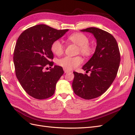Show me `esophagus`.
<instances>
[{"label":"esophagus","instance_id":"obj_1","mask_svg":"<svg viewBox=\"0 0 135 135\" xmlns=\"http://www.w3.org/2000/svg\"><path fill=\"white\" fill-rule=\"evenodd\" d=\"M64 70L65 73H69V72H70V70H68V69H65V68H64Z\"/></svg>","mask_w":135,"mask_h":135}]
</instances>
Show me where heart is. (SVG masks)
Returning <instances> with one entry per match:
<instances>
[{
	"label": "heart",
	"mask_w": 135,
	"mask_h": 135,
	"mask_svg": "<svg viewBox=\"0 0 135 135\" xmlns=\"http://www.w3.org/2000/svg\"><path fill=\"white\" fill-rule=\"evenodd\" d=\"M69 42L74 43L78 46V52H80L84 56H90L93 52V48L89 44V38L85 34L81 32H75L69 35L68 38ZM51 50L53 53L57 56L62 55L65 50V47L60 40H56L51 44ZM83 62V59L79 56L75 57L65 56L57 61L59 66L68 69H74L79 66Z\"/></svg>",
	"instance_id": "heart-1"
}]
</instances>
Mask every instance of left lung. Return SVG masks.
Returning a JSON list of instances; mask_svg holds the SVG:
<instances>
[{"instance_id": "8db88e82", "label": "left lung", "mask_w": 135, "mask_h": 135, "mask_svg": "<svg viewBox=\"0 0 135 135\" xmlns=\"http://www.w3.org/2000/svg\"><path fill=\"white\" fill-rule=\"evenodd\" d=\"M81 31L92 33L97 46L95 54L82 68L86 72L91 71L90 76L73 72L72 87L75 95L91 100L103 95L112 85L119 69L120 55L117 40L109 32L96 27Z\"/></svg>"}]
</instances>
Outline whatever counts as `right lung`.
<instances>
[{"instance_id": "obj_1", "label": "right lung", "mask_w": 135, "mask_h": 135, "mask_svg": "<svg viewBox=\"0 0 135 135\" xmlns=\"http://www.w3.org/2000/svg\"><path fill=\"white\" fill-rule=\"evenodd\" d=\"M68 29L57 30L46 25L27 28L19 36L13 53L15 73L25 92L36 99L54 95L56 85L64 74L62 67L54 65L51 44ZM49 66V72L44 71Z\"/></svg>"}]
</instances>
